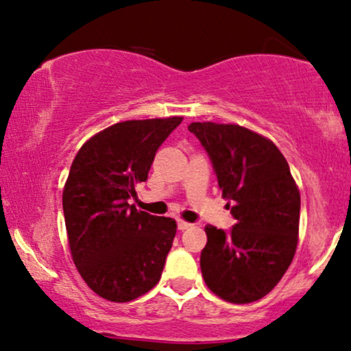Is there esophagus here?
Returning a JSON list of instances; mask_svg holds the SVG:
<instances>
[{"label":"esophagus","instance_id":"esophagus-1","mask_svg":"<svg viewBox=\"0 0 351 351\" xmlns=\"http://www.w3.org/2000/svg\"><path fill=\"white\" fill-rule=\"evenodd\" d=\"M176 226H178V230H186V229H189V227L193 226V223H189V222H184V221H178L176 222Z\"/></svg>","mask_w":351,"mask_h":351}]
</instances>
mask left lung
Returning a JSON list of instances; mask_svg holds the SVG:
<instances>
[{
  "mask_svg": "<svg viewBox=\"0 0 351 351\" xmlns=\"http://www.w3.org/2000/svg\"><path fill=\"white\" fill-rule=\"evenodd\" d=\"M213 163L235 223L206 226L201 271L208 288L234 304L258 301L294 258L301 196L289 165L271 141L234 124L188 125Z\"/></svg>",
  "mask_w": 351,
  "mask_h": 351,
  "instance_id": "left-lung-1",
  "label": "left lung"
}]
</instances>
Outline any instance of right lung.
<instances>
[{
    "label": "right lung",
    "instance_id": "add662e5",
    "mask_svg": "<svg viewBox=\"0 0 351 351\" xmlns=\"http://www.w3.org/2000/svg\"><path fill=\"white\" fill-rule=\"evenodd\" d=\"M181 121L114 124L84 143L71 163L63 189L71 256L84 282L108 301H132L162 276L176 222L137 210L129 199Z\"/></svg>",
    "mask_w": 351,
    "mask_h": 351
}]
</instances>
